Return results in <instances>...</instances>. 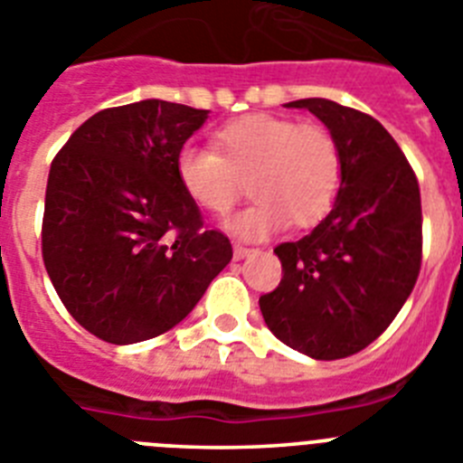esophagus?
I'll use <instances>...</instances> for the list:
<instances>
[{
  "label": "esophagus",
  "instance_id": "1",
  "mask_svg": "<svg viewBox=\"0 0 463 463\" xmlns=\"http://www.w3.org/2000/svg\"><path fill=\"white\" fill-rule=\"evenodd\" d=\"M251 253H256V249L241 247V244H235V247H232V256H235V260H241V258L251 256Z\"/></svg>",
  "mask_w": 463,
  "mask_h": 463
}]
</instances>
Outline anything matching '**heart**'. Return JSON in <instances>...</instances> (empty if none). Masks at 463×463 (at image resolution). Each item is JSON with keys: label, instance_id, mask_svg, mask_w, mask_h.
<instances>
[{"label": "heart", "instance_id": "b5f03b06", "mask_svg": "<svg viewBox=\"0 0 463 463\" xmlns=\"http://www.w3.org/2000/svg\"><path fill=\"white\" fill-rule=\"evenodd\" d=\"M214 149L184 145L175 173L191 201L226 214L244 194L256 201L228 222L235 235L260 240L286 223L309 228L335 205L344 180V154L327 128L251 112L214 136Z\"/></svg>", "mask_w": 463, "mask_h": 463}]
</instances>
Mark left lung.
I'll use <instances>...</instances> for the list:
<instances>
[{"label": "left lung", "mask_w": 463, "mask_h": 463, "mask_svg": "<svg viewBox=\"0 0 463 463\" xmlns=\"http://www.w3.org/2000/svg\"><path fill=\"white\" fill-rule=\"evenodd\" d=\"M344 154L330 214L274 249L283 279L258 299L279 341L314 360H339L385 332L413 290L422 260L415 173L381 122L330 99H299Z\"/></svg>", "instance_id": "8db88e82"}]
</instances>
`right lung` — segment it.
<instances>
[{"label": "right lung", "instance_id": "1", "mask_svg": "<svg viewBox=\"0 0 463 463\" xmlns=\"http://www.w3.org/2000/svg\"><path fill=\"white\" fill-rule=\"evenodd\" d=\"M210 110L145 99L91 115L48 175L43 262L69 314L108 344L173 330L226 268V235L175 173Z\"/></svg>", "mask_w": 463, "mask_h": 463}]
</instances>
